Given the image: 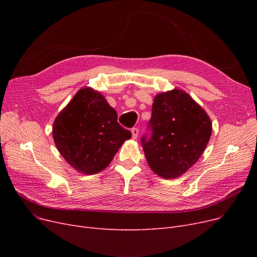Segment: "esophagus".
<instances>
[{
	"mask_svg": "<svg viewBox=\"0 0 257 257\" xmlns=\"http://www.w3.org/2000/svg\"><path fill=\"white\" fill-rule=\"evenodd\" d=\"M139 132H140V130H139L138 128H132V129H131V133H132V139L136 140V139L138 138V136H139Z\"/></svg>",
	"mask_w": 257,
	"mask_h": 257,
	"instance_id": "1",
	"label": "esophagus"
}]
</instances>
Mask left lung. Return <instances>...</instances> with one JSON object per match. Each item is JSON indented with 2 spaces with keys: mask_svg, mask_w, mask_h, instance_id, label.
Returning <instances> with one entry per match:
<instances>
[{
  "mask_svg": "<svg viewBox=\"0 0 257 257\" xmlns=\"http://www.w3.org/2000/svg\"><path fill=\"white\" fill-rule=\"evenodd\" d=\"M147 129L141 143L148 165L166 179L179 177L196 164L212 130L206 112L180 89L157 94Z\"/></svg>",
  "mask_w": 257,
  "mask_h": 257,
  "instance_id": "obj_1",
  "label": "left lung"
}]
</instances>
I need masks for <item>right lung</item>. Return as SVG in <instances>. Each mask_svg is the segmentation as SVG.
Listing matches in <instances>:
<instances>
[{"instance_id":"obj_1","label":"right lung","mask_w":257,"mask_h":257,"mask_svg":"<svg viewBox=\"0 0 257 257\" xmlns=\"http://www.w3.org/2000/svg\"><path fill=\"white\" fill-rule=\"evenodd\" d=\"M53 138L63 158L87 175L111 163L131 132L117 123V113L98 91L80 89L55 118Z\"/></svg>"}]
</instances>
